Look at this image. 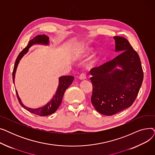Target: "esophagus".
Returning <instances> with one entry per match:
<instances>
[{
    "label": "esophagus",
    "mask_w": 155,
    "mask_h": 155,
    "mask_svg": "<svg viewBox=\"0 0 155 155\" xmlns=\"http://www.w3.org/2000/svg\"><path fill=\"white\" fill-rule=\"evenodd\" d=\"M79 78H80V80H84V79H86V74H85V73L84 72L82 73H81V74L80 75Z\"/></svg>",
    "instance_id": "34e87169"
}]
</instances>
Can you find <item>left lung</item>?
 Masks as SVG:
<instances>
[{
    "mask_svg": "<svg viewBox=\"0 0 155 155\" xmlns=\"http://www.w3.org/2000/svg\"><path fill=\"white\" fill-rule=\"evenodd\" d=\"M116 51L120 53L110 61L92 68L91 101L102 114L112 116L131 106L143 80V71L137 53L128 40L114 36ZM118 65L122 70L116 69Z\"/></svg>",
    "mask_w": 155,
    "mask_h": 155,
    "instance_id": "obj_1",
    "label": "left lung"
}]
</instances>
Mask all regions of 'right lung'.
I'll list each match as a JSON object with an SVG mask.
<instances>
[{
  "instance_id": "obj_1",
  "label": "right lung",
  "mask_w": 155,
  "mask_h": 155,
  "mask_svg": "<svg viewBox=\"0 0 155 155\" xmlns=\"http://www.w3.org/2000/svg\"><path fill=\"white\" fill-rule=\"evenodd\" d=\"M36 43H39V44H45V45H48L49 43V38L45 35H38L35 38H34L31 41H29L28 45L27 46L24 48L23 50L21 51V52L19 54L18 56L16 58L15 64H14V67L13 69V72H12V79H13V82L14 83V78H15V73L16 69H17L18 63L21 59L22 58V57L24 56V54H26L28 51L29 48L34 44ZM74 79V77L72 76H63L60 78L59 79V86L58 88V90L56 91V95L53 97V98L52 100L49 102L45 106L38 108V109H30L27 107H26L25 105H23L20 98L19 97V95L18 94V92L15 91L16 95H17V97L18 101L19 104L21 105V106L23 107L24 109L28 110L29 112L33 113L35 114L40 116H46L48 115H50L53 114L60 105L62 99H63V96L64 95V93L65 91L67 90V88L73 82V80Z\"/></svg>"
}]
</instances>
